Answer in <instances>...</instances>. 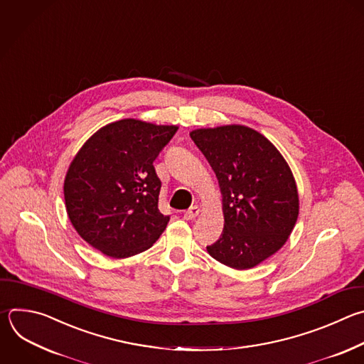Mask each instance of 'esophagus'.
Here are the masks:
<instances>
[{
    "instance_id": "1",
    "label": "esophagus",
    "mask_w": 364,
    "mask_h": 364,
    "mask_svg": "<svg viewBox=\"0 0 364 364\" xmlns=\"http://www.w3.org/2000/svg\"><path fill=\"white\" fill-rule=\"evenodd\" d=\"M198 214H200V208H198L197 205H194V207H191L190 210H187V211L184 213V218H186V220H194Z\"/></svg>"
}]
</instances>
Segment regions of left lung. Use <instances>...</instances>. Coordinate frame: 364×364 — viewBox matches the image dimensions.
Instances as JSON below:
<instances>
[{"mask_svg":"<svg viewBox=\"0 0 364 364\" xmlns=\"http://www.w3.org/2000/svg\"><path fill=\"white\" fill-rule=\"evenodd\" d=\"M210 163L223 196L224 228L208 255L224 266L249 270L277 253L299 217L293 173L272 141L240 126L190 133Z\"/></svg>","mask_w":364,"mask_h":364,"instance_id":"8db88e82","label":"left lung"}]
</instances>
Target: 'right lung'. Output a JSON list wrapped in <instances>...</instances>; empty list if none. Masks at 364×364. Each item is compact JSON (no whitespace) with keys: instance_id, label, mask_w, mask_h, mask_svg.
<instances>
[{"instance_id":"add662e5","label":"right lung","mask_w":364,"mask_h":364,"mask_svg":"<svg viewBox=\"0 0 364 364\" xmlns=\"http://www.w3.org/2000/svg\"><path fill=\"white\" fill-rule=\"evenodd\" d=\"M177 126L124 118L95 132L64 180L68 218L87 243L112 259L150 249L170 220L159 210L154 160Z\"/></svg>"}]
</instances>
